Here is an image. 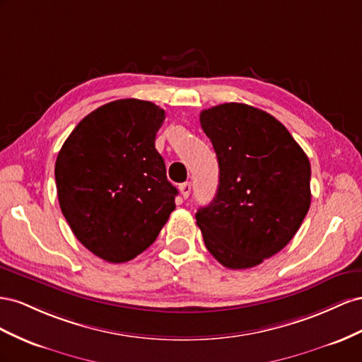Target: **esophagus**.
<instances>
[{"instance_id":"esophagus-1","label":"esophagus","mask_w":362,"mask_h":362,"mask_svg":"<svg viewBox=\"0 0 362 362\" xmlns=\"http://www.w3.org/2000/svg\"><path fill=\"white\" fill-rule=\"evenodd\" d=\"M179 189H180V192H182V197H183V199H188L189 194H191V183H189V182L180 183V185H179Z\"/></svg>"}]
</instances>
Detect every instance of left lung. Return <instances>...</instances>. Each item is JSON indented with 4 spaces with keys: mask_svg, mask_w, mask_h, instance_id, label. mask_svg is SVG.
Instances as JSON below:
<instances>
[{
    "mask_svg": "<svg viewBox=\"0 0 362 362\" xmlns=\"http://www.w3.org/2000/svg\"><path fill=\"white\" fill-rule=\"evenodd\" d=\"M218 159L211 204L195 214L206 249L232 270L259 265L293 240L311 204V163L282 122L243 103L200 113Z\"/></svg>",
    "mask_w": 362,
    "mask_h": 362,
    "instance_id": "1",
    "label": "left lung"
}]
</instances>
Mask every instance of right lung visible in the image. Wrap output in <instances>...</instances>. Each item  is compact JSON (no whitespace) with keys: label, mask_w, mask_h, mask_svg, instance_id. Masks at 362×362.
Returning <instances> with one entry per match:
<instances>
[{"label":"right lung","mask_w":362,"mask_h":362,"mask_svg":"<svg viewBox=\"0 0 362 362\" xmlns=\"http://www.w3.org/2000/svg\"><path fill=\"white\" fill-rule=\"evenodd\" d=\"M165 112L126 98L90 112L62 146L54 167L62 214L89 252L127 262L156 241L177 189L154 147Z\"/></svg>","instance_id":"1"}]
</instances>
